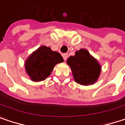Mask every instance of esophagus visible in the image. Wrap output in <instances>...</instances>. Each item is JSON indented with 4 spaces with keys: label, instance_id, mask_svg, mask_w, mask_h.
Returning a JSON list of instances; mask_svg holds the SVG:
<instances>
[{
    "label": "esophagus",
    "instance_id": "1",
    "mask_svg": "<svg viewBox=\"0 0 125 125\" xmlns=\"http://www.w3.org/2000/svg\"><path fill=\"white\" fill-rule=\"evenodd\" d=\"M62 56L63 58V59H64V61H66V59H67V57H68V54L67 53H63Z\"/></svg>",
    "mask_w": 125,
    "mask_h": 125
}]
</instances>
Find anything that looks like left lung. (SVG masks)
<instances>
[{
  "mask_svg": "<svg viewBox=\"0 0 125 125\" xmlns=\"http://www.w3.org/2000/svg\"><path fill=\"white\" fill-rule=\"evenodd\" d=\"M70 66L74 81L81 85H90L96 83L101 72V66L85 48L75 52L66 60Z\"/></svg>",
  "mask_w": 125,
  "mask_h": 125,
  "instance_id": "obj_1",
  "label": "left lung"
}]
</instances>
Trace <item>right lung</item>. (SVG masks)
I'll list each match as a JSON object with an SVG mask.
<instances>
[{"mask_svg": "<svg viewBox=\"0 0 125 125\" xmlns=\"http://www.w3.org/2000/svg\"><path fill=\"white\" fill-rule=\"evenodd\" d=\"M63 62L62 56L50 47L42 45L33 51L24 62L26 73L34 82L45 80L57 63Z\"/></svg>", "mask_w": 125, "mask_h": 125, "instance_id": "right-lung-1", "label": "right lung"}]
</instances>
